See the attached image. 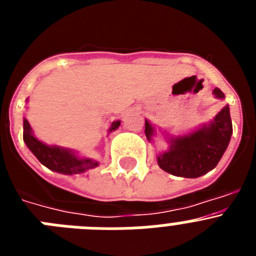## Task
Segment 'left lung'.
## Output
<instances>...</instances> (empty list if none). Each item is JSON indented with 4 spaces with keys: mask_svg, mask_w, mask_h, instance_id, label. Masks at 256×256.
<instances>
[{
    "mask_svg": "<svg viewBox=\"0 0 256 256\" xmlns=\"http://www.w3.org/2000/svg\"><path fill=\"white\" fill-rule=\"evenodd\" d=\"M214 94L219 98L224 97L219 88L214 90ZM144 133L151 141L152 126L148 120L144 123ZM230 108L224 106L209 126L178 140H172L170 150L158 156L159 166L177 177H201L216 168L230 144Z\"/></svg>",
    "mask_w": 256,
    "mask_h": 256,
    "instance_id": "8db88e82",
    "label": "left lung"
}]
</instances>
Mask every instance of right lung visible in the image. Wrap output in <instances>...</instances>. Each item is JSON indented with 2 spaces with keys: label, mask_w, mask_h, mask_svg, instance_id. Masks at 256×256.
I'll use <instances>...</instances> for the list:
<instances>
[{
  "label": "right lung",
  "mask_w": 256,
  "mask_h": 256,
  "mask_svg": "<svg viewBox=\"0 0 256 256\" xmlns=\"http://www.w3.org/2000/svg\"><path fill=\"white\" fill-rule=\"evenodd\" d=\"M120 126V122H114L112 124L110 130H116ZM22 138L26 141L29 150L34 154L36 158L40 160L44 166H47L51 170L58 172L64 174H76L83 173V172L92 169L97 166V162L92 159H78L73 152L64 150L60 148H50L47 144L38 141L36 137L32 134L30 126L28 120L24 119V132H22Z\"/></svg>",
  "instance_id": "right-lung-1"
}]
</instances>
